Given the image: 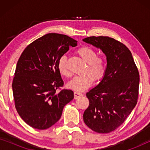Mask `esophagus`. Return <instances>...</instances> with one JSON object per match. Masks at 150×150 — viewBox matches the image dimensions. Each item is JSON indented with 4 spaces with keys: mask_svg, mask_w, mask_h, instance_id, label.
Returning <instances> with one entry per match:
<instances>
[{
    "mask_svg": "<svg viewBox=\"0 0 150 150\" xmlns=\"http://www.w3.org/2000/svg\"><path fill=\"white\" fill-rule=\"evenodd\" d=\"M83 96V94L79 93V92H76V91L74 92V98H75V99H78V98L82 97Z\"/></svg>",
    "mask_w": 150,
    "mask_h": 150,
    "instance_id": "obj_1",
    "label": "esophagus"
}]
</instances>
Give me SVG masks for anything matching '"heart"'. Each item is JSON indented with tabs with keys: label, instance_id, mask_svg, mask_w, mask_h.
Wrapping results in <instances>:
<instances>
[{
	"label": "heart",
	"instance_id": "b5f03b06",
	"mask_svg": "<svg viewBox=\"0 0 150 150\" xmlns=\"http://www.w3.org/2000/svg\"><path fill=\"white\" fill-rule=\"evenodd\" d=\"M79 56L87 63L86 74L83 76H76L67 83L69 89L76 91H83L89 89L93 85L94 79L99 81L104 76L106 71V59L104 57L97 56V53L93 48L83 46L77 50ZM58 69L61 74L69 77L71 73L67 64V58L65 55L61 56L58 61Z\"/></svg>",
	"mask_w": 150,
	"mask_h": 150
}]
</instances>
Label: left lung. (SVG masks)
Returning <instances> with one entry per match:
<instances>
[{"mask_svg":"<svg viewBox=\"0 0 150 150\" xmlns=\"http://www.w3.org/2000/svg\"><path fill=\"white\" fill-rule=\"evenodd\" d=\"M83 41L100 49L107 62L102 79L86 94L89 105L84 122L96 132H110L124 122L137 103L138 69L129 49L115 39L93 36Z\"/></svg>","mask_w":150,"mask_h":150,"instance_id":"8db88e82","label":"left lung"}]
</instances>
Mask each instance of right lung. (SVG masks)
<instances>
[{
  "label": "right lung",
  "mask_w": 150,
  "mask_h": 150,
  "mask_svg": "<svg viewBox=\"0 0 150 150\" xmlns=\"http://www.w3.org/2000/svg\"><path fill=\"white\" fill-rule=\"evenodd\" d=\"M77 42L58 33H48L24 49L16 65L12 89L19 115L32 128L45 130L61 118L65 105L74 99L63 85L58 61Z\"/></svg>",
  "instance_id": "1"
}]
</instances>
